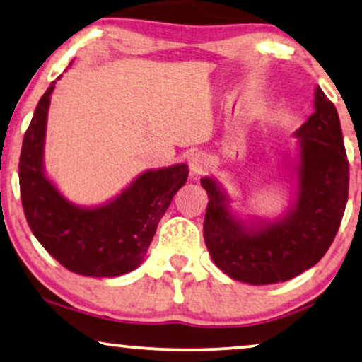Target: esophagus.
Wrapping results in <instances>:
<instances>
[{"mask_svg":"<svg viewBox=\"0 0 362 362\" xmlns=\"http://www.w3.org/2000/svg\"><path fill=\"white\" fill-rule=\"evenodd\" d=\"M209 170V160L203 153H193L190 156V172L193 177H202Z\"/></svg>","mask_w":362,"mask_h":362,"instance_id":"esophagus-1","label":"esophagus"}]
</instances>
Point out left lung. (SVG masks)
I'll return each mask as SVG.
<instances>
[{"label": "left lung", "instance_id": "obj_1", "mask_svg": "<svg viewBox=\"0 0 362 362\" xmlns=\"http://www.w3.org/2000/svg\"><path fill=\"white\" fill-rule=\"evenodd\" d=\"M300 138L298 202L284 219L247 230L229 214L226 198L204 177L208 193L203 234L213 262L237 281L273 284L314 267L330 249L348 202L349 164L333 102L315 89V112Z\"/></svg>", "mask_w": 362, "mask_h": 362}]
</instances>
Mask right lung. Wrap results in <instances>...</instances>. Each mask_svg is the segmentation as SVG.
<instances>
[{
	"instance_id": "right-lung-1",
	"label": "right lung",
	"mask_w": 362,
	"mask_h": 362,
	"mask_svg": "<svg viewBox=\"0 0 362 362\" xmlns=\"http://www.w3.org/2000/svg\"><path fill=\"white\" fill-rule=\"evenodd\" d=\"M53 84L40 97L19 158L21 202L32 234L69 272L112 278L136 268L177 190L185 164L144 172L117 199L95 209L66 202L43 174V136Z\"/></svg>"
}]
</instances>
